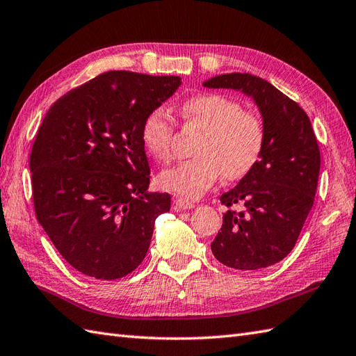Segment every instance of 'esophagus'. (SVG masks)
<instances>
[{
    "label": "esophagus",
    "instance_id": "esophagus-1",
    "mask_svg": "<svg viewBox=\"0 0 356 356\" xmlns=\"http://www.w3.org/2000/svg\"><path fill=\"white\" fill-rule=\"evenodd\" d=\"M173 204H175V210H191L195 207V204L192 201H186V200H175L173 201Z\"/></svg>",
    "mask_w": 356,
    "mask_h": 356
}]
</instances>
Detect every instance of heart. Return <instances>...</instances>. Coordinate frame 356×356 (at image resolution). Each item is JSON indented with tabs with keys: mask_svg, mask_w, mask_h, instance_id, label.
Masks as SVG:
<instances>
[{
	"mask_svg": "<svg viewBox=\"0 0 356 356\" xmlns=\"http://www.w3.org/2000/svg\"><path fill=\"white\" fill-rule=\"evenodd\" d=\"M184 124L202 129L191 160L181 161L158 175L163 191L183 198H200L224 175L239 181L256 168L264 154L266 131L262 117L245 111L225 94L207 92L188 97L181 105ZM141 143L158 161L172 158L175 124L163 108H154L141 123Z\"/></svg>",
	"mask_w": 356,
	"mask_h": 356,
	"instance_id": "1",
	"label": "heart"
}]
</instances>
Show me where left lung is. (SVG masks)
<instances>
[{
    "label": "left lung",
    "mask_w": 356,
    "mask_h": 356,
    "mask_svg": "<svg viewBox=\"0 0 356 356\" xmlns=\"http://www.w3.org/2000/svg\"><path fill=\"white\" fill-rule=\"evenodd\" d=\"M205 88L242 91L257 105L266 131L264 154L239 184L220 196L227 210L211 252L220 264L256 271L285 259L314 205L320 149L309 117L270 82L248 73L220 74Z\"/></svg>",
    "instance_id": "1"
}]
</instances>
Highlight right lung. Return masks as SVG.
<instances>
[{"mask_svg":"<svg viewBox=\"0 0 356 356\" xmlns=\"http://www.w3.org/2000/svg\"><path fill=\"white\" fill-rule=\"evenodd\" d=\"M179 85L178 76L106 71L47 113L30 154L35 211L79 273L115 280L143 262L170 195L147 192L141 123Z\"/></svg>","mask_w":356,"mask_h":356,"instance_id":"1","label":"right lung"}]
</instances>
